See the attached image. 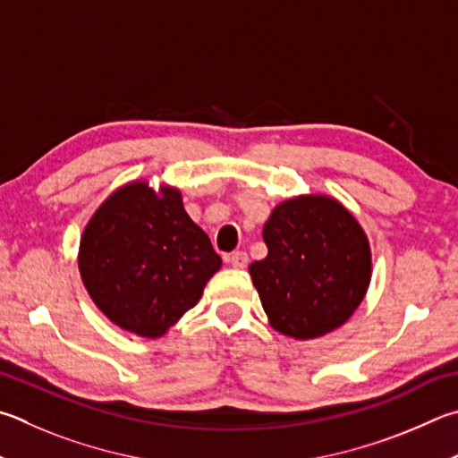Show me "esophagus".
<instances>
[{
    "instance_id": "1",
    "label": "esophagus",
    "mask_w": 458,
    "mask_h": 458,
    "mask_svg": "<svg viewBox=\"0 0 458 458\" xmlns=\"http://www.w3.org/2000/svg\"><path fill=\"white\" fill-rule=\"evenodd\" d=\"M228 262L234 266V268H246V264H248V254L246 252H242V250H238V252H232L230 254V258H228Z\"/></svg>"
}]
</instances>
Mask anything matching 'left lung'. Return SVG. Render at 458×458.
<instances>
[{
    "instance_id": "8db88e82",
    "label": "left lung",
    "mask_w": 458,
    "mask_h": 458,
    "mask_svg": "<svg viewBox=\"0 0 458 458\" xmlns=\"http://www.w3.org/2000/svg\"><path fill=\"white\" fill-rule=\"evenodd\" d=\"M262 238L268 254L248 270L274 330L318 338L359 309L370 284V246L335 198L312 194L278 204Z\"/></svg>"
}]
</instances>
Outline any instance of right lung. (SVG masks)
<instances>
[{
	"instance_id": "add662e5",
	"label": "right lung",
	"mask_w": 458,
	"mask_h": 458,
	"mask_svg": "<svg viewBox=\"0 0 458 458\" xmlns=\"http://www.w3.org/2000/svg\"><path fill=\"white\" fill-rule=\"evenodd\" d=\"M91 301L120 328L157 338L202 298L222 258L176 188L131 182L91 216L80 242Z\"/></svg>"
}]
</instances>
